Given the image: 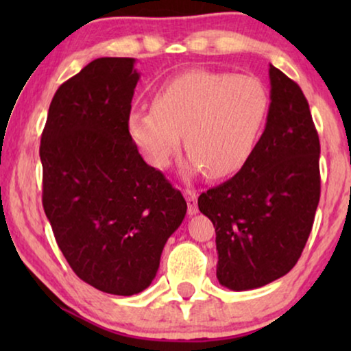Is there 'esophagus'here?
Instances as JSON below:
<instances>
[{
	"instance_id": "esophagus-1",
	"label": "esophagus",
	"mask_w": 351,
	"mask_h": 351,
	"mask_svg": "<svg viewBox=\"0 0 351 351\" xmlns=\"http://www.w3.org/2000/svg\"><path fill=\"white\" fill-rule=\"evenodd\" d=\"M184 196L186 199V206H189V215H195L198 213V203H196V193L193 190H184Z\"/></svg>"
}]
</instances>
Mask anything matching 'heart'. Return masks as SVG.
<instances>
[{
  "instance_id": "1",
  "label": "heart",
  "mask_w": 351,
  "mask_h": 351,
  "mask_svg": "<svg viewBox=\"0 0 351 351\" xmlns=\"http://www.w3.org/2000/svg\"><path fill=\"white\" fill-rule=\"evenodd\" d=\"M268 107V90L254 76L191 70L162 83L152 110L132 108L126 126L153 167L169 166L184 136L190 152L186 169L222 179L252 156Z\"/></svg>"
}]
</instances>
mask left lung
Wrapping results in <instances>:
<instances>
[{"instance_id":"obj_1","label":"left lung","mask_w":351,"mask_h":351,"mask_svg":"<svg viewBox=\"0 0 351 351\" xmlns=\"http://www.w3.org/2000/svg\"><path fill=\"white\" fill-rule=\"evenodd\" d=\"M265 131L241 171L198 198L215 227L217 280L251 291L285 276L319 203V138L299 84L270 65Z\"/></svg>"}]
</instances>
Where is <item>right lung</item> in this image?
I'll list each match as a JSON object with an SVG mask.
<instances>
[{"label": "right lung", "instance_id": "obj_1", "mask_svg": "<svg viewBox=\"0 0 351 351\" xmlns=\"http://www.w3.org/2000/svg\"><path fill=\"white\" fill-rule=\"evenodd\" d=\"M131 57H100L57 89L41 136L43 206L76 276L134 295L155 280L186 203L148 166L126 126L141 73Z\"/></svg>", "mask_w": 351, "mask_h": 351}]
</instances>
